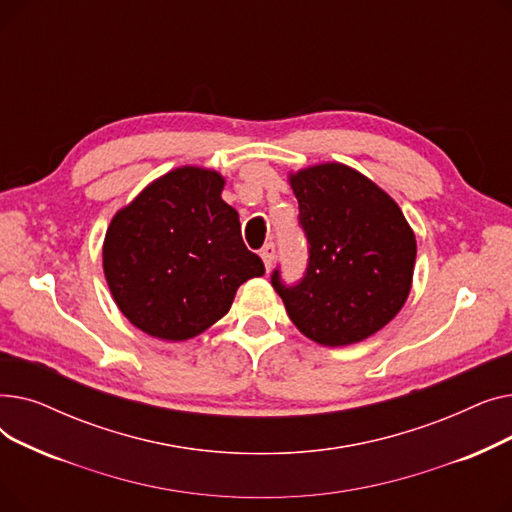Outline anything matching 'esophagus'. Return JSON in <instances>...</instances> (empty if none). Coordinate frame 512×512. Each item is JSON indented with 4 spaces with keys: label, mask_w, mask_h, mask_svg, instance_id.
Instances as JSON below:
<instances>
[{
    "label": "esophagus",
    "mask_w": 512,
    "mask_h": 512,
    "mask_svg": "<svg viewBox=\"0 0 512 512\" xmlns=\"http://www.w3.org/2000/svg\"><path fill=\"white\" fill-rule=\"evenodd\" d=\"M261 259H263V263H265V270L270 272V267H272V263H274V255H276V247H274V242H267V245L261 249Z\"/></svg>",
    "instance_id": "1"
}]
</instances>
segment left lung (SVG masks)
I'll return each mask as SVG.
<instances>
[{"instance_id":"8db88e82","label":"left lung","mask_w":512,"mask_h":512,"mask_svg":"<svg viewBox=\"0 0 512 512\" xmlns=\"http://www.w3.org/2000/svg\"><path fill=\"white\" fill-rule=\"evenodd\" d=\"M299 224L309 242L301 282L272 286L307 338L324 346L355 344L405 305L417 242L396 201L344 164H319L290 174Z\"/></svg>"}]
</instances>
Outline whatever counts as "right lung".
<instances>
[{"instance_id": "1", "label": "right lung", "mask_w": 512, "mask_h": 512, "mask_svg": "<svg viewBox=\"0 0 512 512\" xmlns=\"http://www.w3.org/2000/svg\"><path fill=\"white\" fill-rule=\"evenodd\" d=\"M224 178L184 166L151 182L105 232L103 274L132 326L188 340L224 317L242 282L265 274L240 236Z\"/></svg>"}]
</instances>
